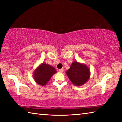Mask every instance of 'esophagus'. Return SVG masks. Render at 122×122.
I'll use <instances>...</instances> for the list:
<instances>
[{
  "label": "esophagus",
  "mask_w": 122,
  "mask_h": 122,
  "mask_svg": "<svg viewBox=\"0 0 122 122\" xmlns=\"http://www.w3.org/2000/svg\"><path fill=\"white\" fill-rule=\"evenodd\" d=\"M59 72H60V73H63V68L59 69Z\"/></svg>",
  "instance_id": "obj_1"
}]
</instances>
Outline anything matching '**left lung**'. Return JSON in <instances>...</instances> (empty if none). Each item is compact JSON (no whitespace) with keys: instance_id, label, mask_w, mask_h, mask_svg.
Returning a JSON list of instances; mask_svg holds the SVG:
<instances>
[{"instance_id":"1","label":"left lung","mask_w":122,"mask_h":122,"mask_svg":"<svg viewBox=\"0 0 122 122\" xmlns=\"http://www.w3.org/2000/svg\"><path fill=\"white\" fill-rule=\"evenodd\" d=\"M66 74L74 85L81 86L87 82L90 76V69L84 63L74 61Z\"/></svg>"}]
</instances>
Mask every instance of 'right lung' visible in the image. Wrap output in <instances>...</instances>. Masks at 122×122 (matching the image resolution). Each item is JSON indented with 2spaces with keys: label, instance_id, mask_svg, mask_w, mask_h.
<instances>
[{
  "label": "right lung",
  "instance_id": "obj_1",
  "mask_svg": "<svg viewBox=\"0 0 122 122\" xmlns=\"http://www.w3.org/2000/svg\"><path fill=\"white\" fill-rule=\"evenodd\" d=\"M55 73H56V71L54 67L43 62L34 70L33 76L37 84L45 86Z\"/></svg>",
  "mask_w": 122,
  "mask_h": 122
}]
</instances>
